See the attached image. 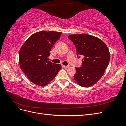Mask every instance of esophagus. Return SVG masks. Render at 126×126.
<instances>
[{
	"instance_id": "34e87169",
	"label": "esophagus",
	"mask_w": 126,
	"mask_h": 126,
	"mask_svg": "<svg viewBox=\"0 0 126 126\" xmlns=\"http://www.w3.org/2000/svg\"><path fill=\"white\" fill-rule=\"evenodd\" d=\"M63 68H65V69H67V68H69V66H63Z\"/></svg>"
}]
</instances>
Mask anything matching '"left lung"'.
<instances>
[{
	"label": "left lung",
	"instance_id": "obj_1",
	"mask_svg": "<svg viewBox=\"0 0 126 126\" xmlns=\"http://www.w3.org/2000/svg\"><path fill=\"white\" fill-rule=\"evenodd\" d=\"M68 38L75 45L77 56L84 57L82 67L76 68L74 80L83 87L94 85L104 75L108 65L109 49L100 39L87 34L71 35Z\"/></svg>",
	"mask_w": 126,
	"mask_h": 126
}]
</instances>
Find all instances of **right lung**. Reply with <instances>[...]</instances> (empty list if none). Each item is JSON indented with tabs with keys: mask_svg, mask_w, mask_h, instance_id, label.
I'll use <instances>...</instances> for the list:
<instances>
[{
	"mask_svg": "<svg viewBox=\"0 0 126 126\" xmlns=\"http://www.w3.org/2000/svg\"><path fill=\"white\" fill-rule=\"evenodd\" d=\"M62 32L41 31L33 33L22 45L19 55L21 69L32 83L40 87L47 85L62 68L47 60L53 46Z\"/></svg>",
	"mask_w": 126,
	"mask_h": 126,
	"instance_id": "1",
	"label": "right lung"
}]
</instances>
